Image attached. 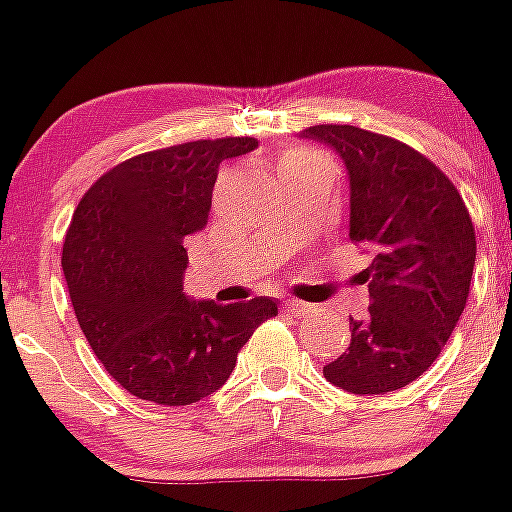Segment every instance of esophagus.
Instances as JSON below:
<instances>
[{
	"instance_id": "1",
	"label": "esophagus",
	"mask_w": 512,
	"mask_h": 512,
	"mask_svg": "<svg viewBox=\"0 0 512 512\" xmlns=\"http://www.w3.org/2000/svg\"><path fill=\"white\" fill-rule=\"evenodd\" d=\"M309 309H312V304L299 302V299H287V302H285V312L297 314V317H302V314H307Z\"/></svg>"
}]
</instances>
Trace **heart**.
I'll list each match as a JSON object with an SVG mask.
<instances>
[{
	"label": "heart",
	"instance_id": "1",
	"mask_svg": "<svg viewBox=\"0 0 512 512\" xmlns=\"http://www.w3.org/2000/svg\"><path fill=\"white\" fill-rule=\"evenodd\" d=\"M312 158H317V153L307 151V148H287L280 158V168H287V165H294V163H304V160H312Z\"/></svg>",
	"mask_w": 512,
	"mask_h": 512
}]
</instances>
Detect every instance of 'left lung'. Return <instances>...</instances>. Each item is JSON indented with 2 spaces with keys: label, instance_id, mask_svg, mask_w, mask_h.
I'll return each instance as SVG.
<instances>
[{
  "label": "left lung",
  "instance_id": "8db88e82",
  "mask_svg": "<svg viewBox=\"0 0 512 512\" xmlns=\"http://www.w3.org/2000/svg\"><path fill=\"white\" fill-rule=\"evenodd\" d=\"M349 175V237L371 255L361 272L369 314L349 317L347 352L324 379L349 394H386L418 379L451 339L476 265V230L456 185L406 143L356 126H309Z\"/></svg>",
  "mask_w": 512,
  "mask_h": 512
}]
</instances>
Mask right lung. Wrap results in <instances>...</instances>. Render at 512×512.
Returning <instances> with one entry per match:
<instances>
[{"instance_id":"add662e5","label":"right lung","mask_w":512,"mask_h":512,"mask_svg":"<svg viewBox=\"0 0 512 512\" xmlns=\"http://www.w3.org/2000/svg\"><path fill=\"white\" fill-rule=\"evenodd\" d=\"M255 148L235 136L141 153L76 205L61 252L71 304L98 361L138 399L188 406L210 396L277 314L272 297L215 304L183 292L185 242L208 225L220 163Z\"/></svg>"}]
</instances>
